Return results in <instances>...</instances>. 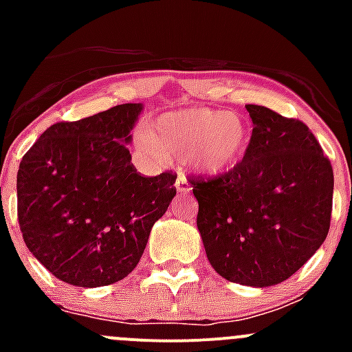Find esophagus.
Here are the masks:
<instances>
[{
  "instance_id": "1",
  "label": "esophagus",
  "mask_w": 352,
  "mask_h": 352,
  "mask_svg": "<svg viewBox=\"0 0 352 352\" xmlns=\"http://www.w3.org/2000/svg\"><path fill=\"white\" fill-rule=\"evenodd\" d=\"M175 189H177V192H182V194L189 192V190H190L189 180L186 179V175H184V173H179V177H177Z\"/></svg>"
}]
</instances>
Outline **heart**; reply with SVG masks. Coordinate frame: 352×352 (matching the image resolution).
<instances>
[{
    "instance_id": "1",
    "label": "heart",
    "mask_w": 352,
    "mask_h": 352,
    "mask_svg": "<svg viewBox=\"0 0 352 352\" xmlns=\"http://www.w3.org/2000/svg\"><path fill=\"white\" fill-rule=\"evenodd\" d=\"M140 144L156 156H186L187 163L209 177L235 170L250 148V127L232 110L189 107L156 117Z\"/></svg>"
}]
</instances>
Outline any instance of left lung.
Instances as JSON below:
<instances>
[{
  "instance_id": "left-lung-1",
  "label": "left lung",
  "mask_w": 352,
  "mask_h": 352,
  "mask_svg": "<svg viewBox=\"0 0 352 352\" xmlns=\"http://www.w3.org/2000/svg\"><path fill=\"white\" fill-rule=\"evenodd\" d=\"M245 109L254 129L243 162L190 184L212 269L226 281L267 287L286 281L324 243L333 172L301 120L262 105Z\"/></svg>"
}]
</instances>
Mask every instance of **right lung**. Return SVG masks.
Returning a JSON list of instances; mask_svg holds the SVG:
<instances>
[{
    "label": "right lung",
    "mask_w": 352,
    "mask_h": 352,
    "mask_svg": "<svg viewBox=\"0 0 352 352\" xmlns=\"http://www.w3.org/2000/svg\"><path fill=\"white\" fill-rule=\"evenodd\" d=\"M143 104L58 122L16 173L19 223L34 257L78 287L113 285L138 265L175 197L172 172L141 177L127 144Z\"/></svg>",
    "instance_id": "obj_1"
}]
</instances>
